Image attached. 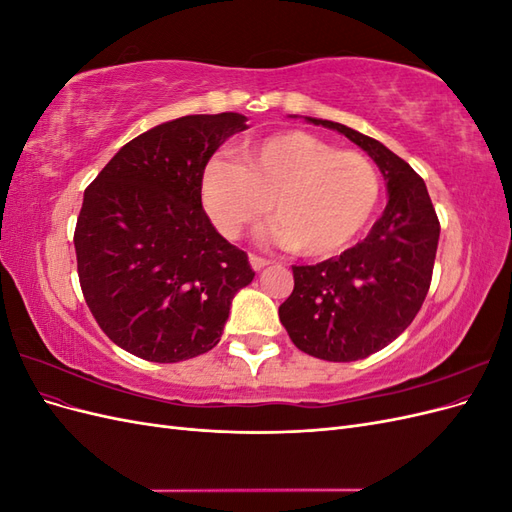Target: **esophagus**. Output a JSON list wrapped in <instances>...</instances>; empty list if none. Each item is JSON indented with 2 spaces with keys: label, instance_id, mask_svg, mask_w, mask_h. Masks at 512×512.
<instances>
[{
  "label": "esophagus",
  "instance_id": "esophagus-1",
  "mask_svg": "<svg viewBox=\"0 0 512 512\" xmlns=\"http://www.w3.org/2000/svg\"><path fill=\"white\" fill-rule=\"evenodd\" d=\"M250 265H252V269H254V271H262V269H265V267H269V265H271V260L262 258V256H256V254H252V256H250Z\"/></svg>",
  "mask_w": 512,
  "mask_h": 512
}]
</instances>
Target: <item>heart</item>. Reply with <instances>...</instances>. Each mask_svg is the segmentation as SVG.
Wrapping results in <instances>:
<instances>
[{
    "label": "heart",
    "instance_id": "obj_1",
    "mask_svg": "<svg viewBox=\"0 0 512 512\" xmlns=\"http://www.w3.org/2000/svg\"><path fill=\"white\" fill-rule=\"evenodd\" d=\"M378 198V170L363 153L339 151L301 130L245 143L237 162L211 160L200 179V200L224 237H241L271 205L275 239L312 258L344 250Z\"/></svg>",
    "mask_w": 512,
    "mask_h": 512
}]
</instances>
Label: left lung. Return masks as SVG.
<instances>
[{
    "mask_svg": "<svg viewBox=\"0 0 512 512\" xmlns=\"http://www.w3.org/2000/svg\"><path fill=\"white\" fill-rule=\"evenodd\" d=\"M305 121L359 145L380 168L389 203L361 243L318 265L292 267L294 290L280 305V320L305 354L333 363L359 361L389 346L421 309L440 222L425 181L389 147L344 123Z\"/></svg>",
    "mask_w": 512,
    "mask_h": 512,
    "instance_id": "left-lung-1",
    "label": "left lung"
}]
</instances>
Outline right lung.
<instances>
[{
	"instance_id": "add662e5",
	"label": "right lung",
	"mask_w": 512,
	"mask_h": 512,
	"mask_svg": "<svg viewBox=\"0 0 512 512\" xmlns=\"http://www.w3.org/2000/svg\"><path fill=\"white\" fill-rule=\"evenodd\" d=\"M239 113L185 115L123 145L89 185L76 220L79 280L100 329L126 352L179 363L218 346L247 254L203 209L215 151L247 130Z\"/></svg>"
}]
</instances>
